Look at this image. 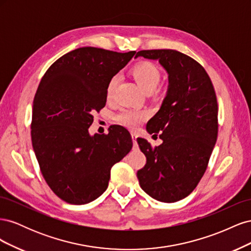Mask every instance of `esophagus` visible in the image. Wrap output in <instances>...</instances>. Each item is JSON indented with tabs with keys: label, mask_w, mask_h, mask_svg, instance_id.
<instances>
[{
	"label": "esophagus",
	"mask_w": 251,
	"mask_h": 251,
	"mask_svg": "<svg viewBox=\"0 0 251 251\" xmlns=\"http://www.w3.org/2000/svg\"><path fill=\"white\" fill-rule=\"evenodd\" d=\"M132 139H133L134 144H136V140H137V135H136L135 133H132Z\"/></svg>",
	"instance_id": "obj_1"
}]
</instances>
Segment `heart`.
I'll use <instances>...</instances> for the list:
<instances>
[{"mask_svg": "<svg viewBox=\"0 0 251 251\" xmlns=\"http://www.w3.org/2000/svg\"><path fill=\"white\" fill-rule=\"evenodd\" d=\"M132 75L135 78L136 82L138 83L139 87L146 91L147 93L153 92L160 82L161 79V71L159 68L151 62H141L136 64L132 69ZM117 78L114 76L110 79L107 87V98L110 100L112 98L114 89L116 86ZM148 113L139 110H131L125 109L118 113L115 119L118 124L123 125L126 127L136 128L140 126V124L144 119H147Z\"/></svg>", "mask_w": 251, "mask_h": 251, "instance_id": "1", "label": "heart"}]
</instances>
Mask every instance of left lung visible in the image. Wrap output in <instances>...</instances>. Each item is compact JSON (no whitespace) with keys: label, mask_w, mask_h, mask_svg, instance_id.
I'll return each instance as SVG.
<instances>
[{"label":"left lung","mask_w":251,"mask_h":251,"mask_svg":"<svg viewBox=\"0 0 251 251\" xmlns=\"http://www.w3.org/2000/svg\"><path fill=\"white\" fill-rule=\"evenodd\" d=\"M157 59L169 73V89L160 110L147 125L162 143L153 147L137 138L147 163L137 172L140 187L151 198L173 203L184 199L206 171L218 137V102L204 68L172 49L141 50L135 57ZM156 135V134H155Z\"/></svg>","instance_id":"obj_1"}]
</instances>
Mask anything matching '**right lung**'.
Returning <instances> with one entry per match:
<instances>
[{"label": "right lung", "mask_w": 251, "mask_h": 251, "mask_svg": "<svg viewBox=\"0 0 251 251\" xmlns=\"http://www.w3.org/2000/svg\"><path fill=\"white\" fill-rule=\"evenodd\" d=\"M135 51L82 47L66 53L44 74L34 96L31 140L41 172L58 198L81 205L107 189L112 166L133 147L130 133L115 126L90 136L93 114L107 101L110 79Z\"/></svg>", "instance_id": "1"}]
</instances>
